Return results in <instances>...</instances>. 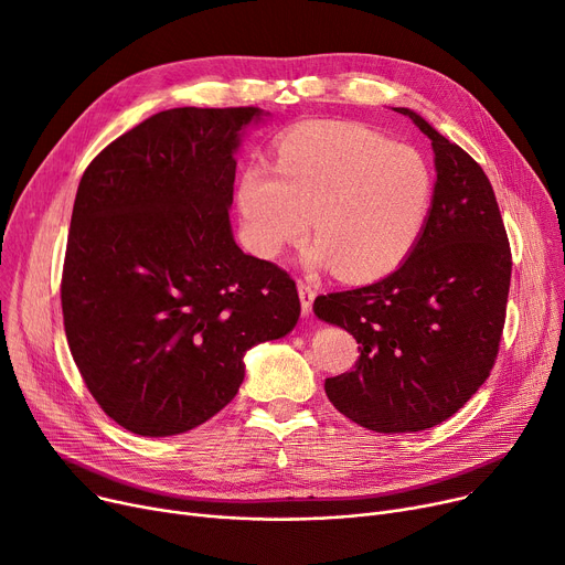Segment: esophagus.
<instances>
[{"label": "esophagus", "mask_w": 565, "mask_h": 565, "mask_svg": "<svg viewBox=\"0 0 565 565\" xmlns=\"http://www.w3.org/2000/svg\"><path fill=\"white\" fill-rule=\"evenodd\" d=\"M298 292H300V305H302V313L309 316L313 300H316V288L309 281H298Z\"/></svg>", "instance_id": "obj_1"}]
</instances>
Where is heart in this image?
Masks as SVG:
<instances>
[{"label":"heart","instance_id":"obj_1","mask_svg":"<svg viewBox=\"0 0 565 565\" xmlns=\"http://www.w3.org/2000/svg\"><path fill=\"white\" fill-rule=\"evenodd\" d=\"M277 178L254 167L241 183V215L256 254L302 243L313 217L311 267L373 279L417 247L435 181L424 156L354 124H305L279 137Z\"/></svg>","mask_w":565,"mask_h":565}]
</instances>
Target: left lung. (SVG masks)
I'll list each match as a JSON object with an SVG mask.
<instances>
[{
  "mask_svg": "<svg viewBox=\"0 0 565 565\" xmlns=\"http://www.w3.org/2000/svg\"><path fill=\"white\" fill-rule=\"evenodd\" d=\"M435 151L433 207L396 273L318 295L313 309L360 343L350 373L324 380L348 419L375 433L447 422L497 362L511 288V245L481 164L405 107Z\"/></svg>",
  "mask_w": 565,
  "mask_h": 565,
  "instance_id": "left-lung-1",
  "label": "left lung"
}]
</instances>
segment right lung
Segmentation results:
<instances>
[{"label":"right lung","mask_w":565,"mask_h":565,"mask_svg":"<svg viewBox=\"0 0 565 565\" xmlns=\"http://www.w3.org/2000/svg\"><path fill=\"white\" fill-rule=\"evenodd\" d=\"M258 107H175L86 167L62 275L64 330L88 394L143 437L226 407L245 352L300 318L292 277L235 245L233 151Z\"/></svg>","instance_id":"obj_1"}]
</instances>
